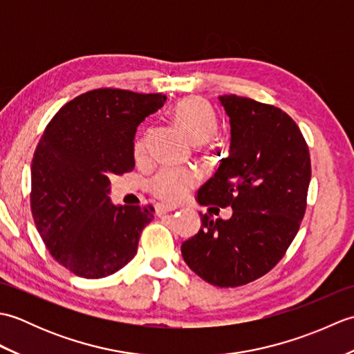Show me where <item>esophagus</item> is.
<instances>
[{
	"label": "esophagus",
	"mask_w": 354,
	"mask_h": 354,
	"mask_svg": "<svg viewBox=\"0 0 354 354\" xmlns=\"http://www.w3.org/2000/svg\"><path fill=\"white\" fill-rule=\"evenodd\" d=\"M176 207H171V205H165V204H156L155 207V213L156 216H162L165 213H170V212H175Z\"/></svg>",
	"instance_id": "34e87169"
}]
</instances>
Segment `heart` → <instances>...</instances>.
Segmentation results:
<instances>
[{"instance_id":"1","label":"heart","mask_w":354,"mask_h":354,"mask_svg":"<svg viewBox=\"0 0 354 354\" xmlns=\"http://www.w3.org/2000/svg\"><path fill=\"white\" fill-rule=\"evenodd\" d=\"M173 118L193 142L208 141L217 131V118L213 108L199 97H189L179 102L173 109ZM145 147L146 135L141 133L135 141V153L141 155ZM196 184L198 173L193 169L167 165L152 178L149 189L158 199L178 204L187 198Z\"/></svg>"}]
</instances>
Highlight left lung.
<instances>
[{"mask_svg":"<svg viewBox=\"0 0 354 354\" xmlns=\"http://www.w3.org/2000/svg\"><path fill=\"white\" fill-rule=\"evenodd\" d=\"M219 100L230 117V155L198 202L231 207L232 216L201 213L199 232L181 251L202 280L237 288L268 274L288 251L306 213L312 167L303 133L284 111L236 94Z\"/></svg>","mask_w":354,"mask_h":354,"instance_id":"left-lung-1","label":"left lung"}]
</instances>
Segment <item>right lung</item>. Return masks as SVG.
<instances>
[{
	"mask_svg": "<svg viewBox=\"0 0 354 354\" xmlns=\"http://www.w3.org/2000/svg\"><path fill=\"white\" fill-rule=\"evenodd\" d=\"M167 97L99 88L77 95L45 127L32 160L30 207L57 263L84 278H103L129 263L152 205L112 204L109 176L135 167L138 124Z\"/></svg>",
	"mask_w": 354,
	"mask_h": 354,
	"instance_id": "right-lung-1",
	"label": "right lung"
}]
</instances>
